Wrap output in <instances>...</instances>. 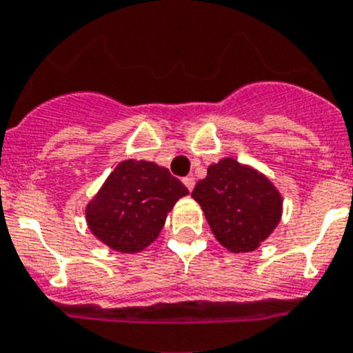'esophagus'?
<instances>
[{
    "instance_id": "esophagus-1",
    "label": "esophagus",
    "mask_w": 353,
    "mask_h": 353,
    "mask_svg": "<svg viewBox=\"0 0 353 353\" xmlns=\"http://www.w3.org/2000/svg\"><path fill=\"white\" fill-rule=\"evenodd\" d=\"M183 183H185V188H188L189 191H193V188H194V179H193V176H185V179H183Z\"/></svg>"
}]
</instances>
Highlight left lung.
Segmentation results:
<instances>
[{"instance_id":"obj_1","label":"left lung","mask_w":353,"mask_h":353,"mask_svg":"<svg viewBox=\"0 0 353 353\" xmlns=\"http://www.w3.org/2000/svg\"><path fill=\"white\" fill-rule=\"evenodd\" d=\"M191 196L220 245L234 254L258 249L283 214V196L269 176L232 157L209 165Z\"/></svg>"}]
</instances>
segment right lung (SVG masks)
<instances>
[{
  "instance_id": "add662e5",
  "label": "right lung",
  "mask_w": 353,
  "mask_h": 353,
  "mask_svg": "<svg viewBox=\"0 0 353 353\" xmlns=\"http://www.w3.org/2000/svg\"><path fill=\"white\" fill-rule=\"evenodd\" d=\"M189 194L168 168L148 160L119 162L84 208L88 229L110 249L137 254L159 238L168 212Z\"/></svg>"
}]
</instances>
